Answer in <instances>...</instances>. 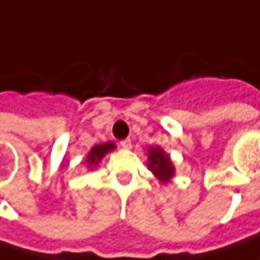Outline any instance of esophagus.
<instances>
[{"mask_svg":"<svg viewBox=\"0 0 260 260\" xmlns=\"http://www.w3.org/2000/svg\"><path fill=\"white\" fill-rule=\"evenodd\" d=\"M121 147L123 148V149H129V148L132 147L131 139H123V141H121Z\"/></svg>","mask_w":260,"mask_h":260,"instance_id":"34e87169","label":"esophagus"}]
</instances>
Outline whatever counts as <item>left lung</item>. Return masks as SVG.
<instances>
[{"label": "left lung", "instance_id": "obj_1", "mask_svg": "<svg viewBox=\"0 0 260 260\" xmlns=\"http://www.w3.org/2000/svg\"><path fill=\"white\" fill-rule=\"evenodd\" d=\"M148 152L149 170L155 174V177H158L161 183L170 181V178L174 175V167L170 161V157L159 147L149 148Z\"/></svg>", "mask_w": 260, "mask_h": 260}]
</instances>
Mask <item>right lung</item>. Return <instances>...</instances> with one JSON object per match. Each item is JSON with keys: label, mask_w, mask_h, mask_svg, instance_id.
<instances>
[{"label": "right lung", "mask_w": 260, "mask_h": 260, "mask_svg": "<svg viewBox=\"0 0 260 260\" xmlns=\"http://www.w3.org/2000/svg\"><path fill=\"white\" fill-rule=\"evenodd\" d=\"M115 145H113L112 142H106V144H99V145H94L92 149H90V152H89V155L86 158V164L87 167H94L101 159L103 158V155L106 154V152H109V151H112Z\"/></svg>", "instance_id": "add662e5"}]
</instances>
